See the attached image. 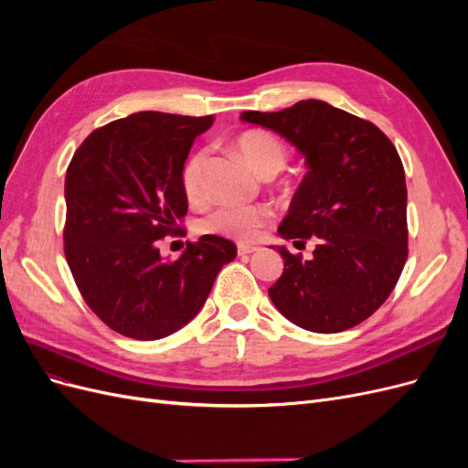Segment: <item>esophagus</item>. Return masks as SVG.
Instances as JSON below:
<instances>
[{
  "instance_id": "34e87169",
  "label": "esophagus",
  "mask_w": 468,
  "mask_h": 468,
  "mask_svg": "<svg viewBox=\"0 0 468 468\" xmlns=\"http://www.w3.org/2000/svg\"><path fill=\"white\" fill-rule=\"evenodd\" d=\"M258 251L256 246H250V244H238V256H250V253Z\"/></svg>"
}]
</instances>
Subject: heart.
<instances>
[{"mask_svg":"<svg viewBox=\"0 0 468 468\" xmlns=\"http://www.w3.org/2000/svg\"><path fill=\"white\" fill-rule=\"evenodd\" d=\"M236 148L242 158L263 177L279 174L287 164V148L281 140L269 133L248 131L239 134ZM208 162V150L201 148L193 152L181 172L183 191L191 201L205 195V172ZM271 218V208L263 205H220L201 218L199 230L222 238H232L246 242L256 238L260 229Z\"/></svg>","mask_w":468,"mask_h":468,"instance_id":"heart-1","label":"heart"}]
</instances>
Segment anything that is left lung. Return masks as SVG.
Masks as SVG:
<instances>
[{
  "label": "left lung",
  "mask_w": 468,
  "mask_h": 468,
  "mask_svg": "<svg viewBox=\"0 0 468 468\" xmlns=\"http://www.w3.org/2000/svg\"><path fill=\"white\" fill-rule=\"evenodd\" d=\"M304 155L308 172L279 226L287 239L318 238L313 260L279 248L282 275L269 296L279 313L318 334L369 318L408 260L406 177L390 138L371 121L318 99L277 112L244 111Z\"/></svg>",
  "instance_id": "obj_1"
}]
</instances>
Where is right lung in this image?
I'll list each match as a JSON object with an SVG mask.
<instances>
[{
  "label": "right lung",
  "instance_id": "right-lung-1",
  "mask_svg": "<svg viewBox=\"0 0 468 468\" xmlns=\"http://www.w3.org/2000/svg\"><path fill=\"white\" fill-rule=\"evenodd\" d=\"M215 117L143 111L95 129L66 172L64 253L83 301L111 330L160 339L195 318L234 242L207 234L176 260L158 244L187 215L181 172Z\"/></svg>",
  "mask_w": 468,
  "mask_h": 468
}]
</instances>
